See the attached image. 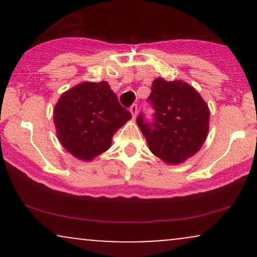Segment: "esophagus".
<instances>
[{"mask_svg": "<svg viewBox=\"0 0 257 257\" xmlns=\"http://www.w3.org/2000/svg\"><path fill=\"white\" fill-rule=\"evenodd\" d=\"M129 111H131L133 118L135 119V117H137V113H138V105L137 104H133L131 106V108H129Z\"/></svg>", "mask_w": 257, "mask_h": 257, "instance_id": "34e87169", "label": "esophagus"}]
</instances>
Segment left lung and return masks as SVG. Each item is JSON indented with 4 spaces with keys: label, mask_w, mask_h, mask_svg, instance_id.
Segmentation results:
<instances>
[{
    "label": "left lung",
    "mask_w": 257,
    "mask_h": 257,
    "mask_svg": "<svg viewBox=\"0 0 257 257\" xmlns=\"http://www.w3.org/2000/svg\"><path fill=\"white\" fill-rule=\"evenodd\" d=\"M147 102L155 111L152 120L141 112L137 122L153 155L179 164L199 151L208 135L210 112L193 87L157 78Z\"/></svg>",
    "instance_id": "left-lung-1"
}]
</instances>
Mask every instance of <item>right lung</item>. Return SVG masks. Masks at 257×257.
Segmentation results:
<instances>
[{"label":"right lung","mask_w":257,"mask_h":257,"mask_svg":"<svg viewBox=\"0 0 257 257\" xmlns=\"http://www.w3.org/2000/svg\"><path fill=\"white\" fill-rule=\"evenodd\" d=\"M132 113L122 107L107 82H83L65 91L54 108L61 145L76 158L90 161L110 149L113 134Z\"/></svg>","instance_id":"obj_1"}]
</instances>
